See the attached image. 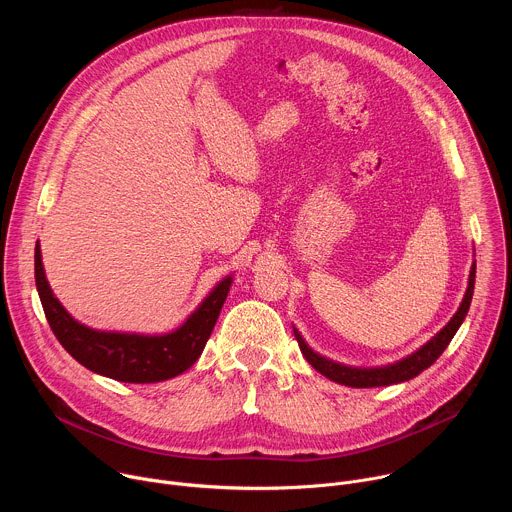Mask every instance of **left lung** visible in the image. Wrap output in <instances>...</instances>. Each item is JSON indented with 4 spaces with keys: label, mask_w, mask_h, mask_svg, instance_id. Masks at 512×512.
Returning a JSON list of instances; mask_svg holds the SVG:
<instances>
[{
    "label": "left lung",
    "mask_w": 512,
    "mask_h": 512,
    "mask_svg": "<svg viewBox=\"0 0 512 512\" xmlns=\"http://www.w3.org/2000/svg\"><path fill=\"white\" fill-rule=\"evenodd\" d=\"M474 279H476V263H472L466 296H464L458 312L454 314V318L440 332H437L429 342H425L419 350H415L413 354H409L407 358H403L399 362L387 364V367H377V369L346 367V364L334 362V360L324 358L318 352H314L296 328H294V334H296V340H298L300 350L306 356V360L312 364V367L318 373H322L326 379H330L334 383H340V385H346V387H356V389L387 387V385L403 383V381H409V379L417 377L421 371L429 369L431 364L437 358H440V354L448 348V344L452 342L454 334L458 332V328L462 326V322H464V318L470 310V302H472V294H474Z\"/></svg>",
    "instance_id": "1"
}]
</instances>
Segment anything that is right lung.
<instances>
[{
  "mask_svg": "<svg viewBox=\"0 0 512 512\" xmlns=\"http://www.w3.org/2000/svg\"><path fill=\"white\" fill-rule=\"evenodd\" d=\"M34 273L46 320L64 350L89 371L121 383H160L188 371L202 354L233 283L231 275L216 283L204 302L174 332L145 336L101 332L72 318L52 294L38 243Z\"/></svg>",
  "mask_w": 512,
  "mask_h": 512,
  "instance_id": "1",
  "label": "right lung"
}]
</instances>
